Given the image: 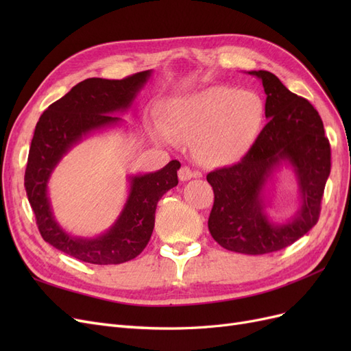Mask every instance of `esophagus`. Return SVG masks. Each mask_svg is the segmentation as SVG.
Masks as SVG:
<instances>
[{"instance_id":"34e87169","label":"esophagus","mask_w":351,"mask_h":351,"mask_svg":"<svg viewBox=\"0 0 351 351\" xmlns=\"http://www.w3.org/2000/svg\"><path fill=\"white\" fill-rule=\"evenodd\" d=\"M196 176H200V174L192 171V168L187 167V165H184V167H182V168L178 169V177H180V180H182V182H187V180L193 178Z\"/></svg>"}]
</instances>
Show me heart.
<instances>
[{
  "instance_id": "obj_1",
  "label": "heart",
  "mask_w": 351,
  "mask_h": 351,
  "mask_svg": "<svg viewBox=\"0 0 351 351\" xmlns=\"http://www.w3.org/2000/svg\"><path fill=\"white\" fill-rule=\"evenodd\" d=\"M265 120L258 93L215 86L169 104L165 141L192 143L200 164L224 167L246 155L256 142Z\"/></svg>"
}]
</instances>
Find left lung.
<instances>
[{"mask_svg": "<svg viewBox=\"0 0 351 351\" xmlns=\"http://www.w3.org/2000/svg\"><path fill=\"white\" fill-rule=\"evenodd\" d=\"M262 80L267 125L240 162L206 176L214 189L208 228L227 250L265 254L290 246L319 219L324 189L331 171V146L313 105L287 89L275 74L249 71ZM281 162L294 168L302 205L295 218L277 226L264 214L261 192Z\"/></svg>", "mask_w": 351, "mask_h": 351, "instance_id": "8db88e82", "label": "left lung"}]
</instances>
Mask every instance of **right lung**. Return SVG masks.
<instances>
[{"instance_id":"obj_1","label":"right lung","mask_w":351,"mask_h":351,"mask_svg":"<svg viewBox=\"0 0 351 351\" xmlns=\"http://www.w3.org/2000/svg\"><path fill=\"white\" fill-rule=\"evenodd\" d=\"M151 70L121 80L86 79L40 115L30 143L25 173L29 204L42 239L79 261L95 265H117L134 259L149 241L158 200L178 184V161H169L156 173L130 177V193L114 226L95 239L70 236L52 215L48 197L51 173L83 136L120 123L115 112L132 107Z\"/></svg>"}]
</instances>
